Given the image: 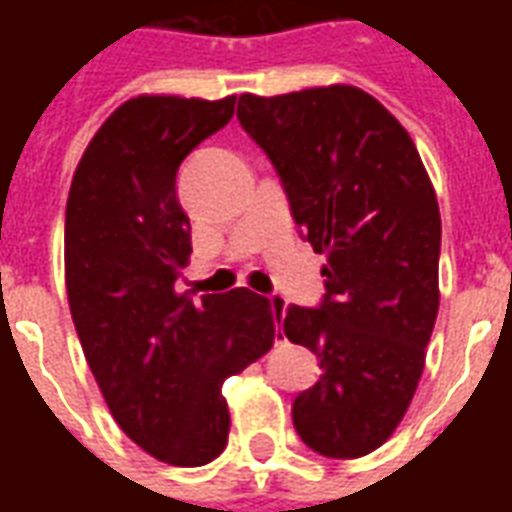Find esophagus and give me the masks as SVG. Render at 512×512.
<instances>
[{
    "mask_svg": "<svg viewBox=\"0 0 512 512\" xmlns=\"http://www.w3.org/2000/svg\"><path fill=\"white\" fill-rule=\"evenodd\" d=\"M268 304H271L274 318H277V321H282V318H285V307H288V304H285V299H282V296H268Z\"/></svg>",
    "mask_w": 512,
    "mask_h": 512,
    "instance_id": "obj_1",
    "label": "esophagus"
}]
</instances>
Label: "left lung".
I'll use <instances>...</instances> for the list:
<instances>
[{"instance_id": "obj_1", "label": "left lung", "mask_w": 512, "mask_h": 512, "mask_svg": "<svg viewBox=\"0 0 512 512\" xmlns=\"http://www.w3.org/2000/svg\"><path fill=\"white\" fill-rule=\"evenodd\" d=\"M238 123L271 158L293 222L326 255L318 307L282 329L318 356L293 425L326 458L378 450L406 414L439 312L441 216L411 136L351 84L238 98Z\"/></svg>"}]
</instances>
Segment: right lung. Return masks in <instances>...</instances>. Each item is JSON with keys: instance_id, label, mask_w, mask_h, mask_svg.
<instances>
[{"instance_id": "add662e5", "label": "right lung", "mask_w": 512, "mask_h": 512, "mask_svg": "<svg viewBox=\"0 0 512 512\" xmlns=\"http://www.w3.org/2000/svg\"><path fill=\"white\" fill-rule=\"evenodd\" d=\"M233 112L235 95L131 98L87 145L65 208V285L87 365L128 439L172 466L222 455L224 378L274 345L266 296L175 290L191 255L178 167Z\"/></svg>"}]
</instances>
